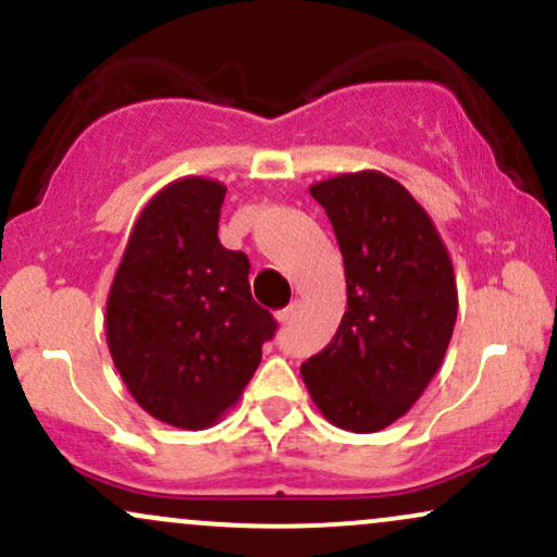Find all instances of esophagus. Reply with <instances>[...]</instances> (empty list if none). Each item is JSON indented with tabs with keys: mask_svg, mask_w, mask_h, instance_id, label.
Returning a JSON list of instances; mask_svg holds the SVG:
<instances>
[{
	"mask_svg": "<svg viewBox=\"0 0 557 557\" xmlns=\"http://www.w3.org/2000/svg\"><path fill=\"white\" fill-rule=\"evenodd\" d=\"M297 315H299V302H292L289 307H284V310L276 312L281 325H289L292 320H297Z\"/></svg>",
	"mask_w": 557,
	"mask_h": 557,
	"instance_id": "obj_1",
	"label": "esophagus"
}]
</instances>
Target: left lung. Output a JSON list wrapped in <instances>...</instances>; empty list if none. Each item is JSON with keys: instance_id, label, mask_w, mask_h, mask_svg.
<instances>
[{"instance_id": "left-lung-1", "label": "left lung", "mask_w": 557, "mask_h": 557, "mask_svg": "<svg viewBox=\"0 0 557 557\" xmlns=\"http://www.w3.org/2000/svg\"><path fill=\"white\" fill-rule=\"evenodd\" d=\"M310 195L336 232L349 307L333 342L302 362V381L331 424L377 433L441 370L459 312L454 263L428 211L391 176L338 174Z\"/></svg>"}]
</instances>
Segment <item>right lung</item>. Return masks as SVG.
<instances>
[{
  "instance_id": "add662e5",
  "label": "right lung",
  "mask_w": 557,
  "mask_h": 557,
  "mask_svg": "<svg viewBox=\"0 0 557 557\" xmlns=\"http://www.w3.org/2000/svg\"><path fill=\"white\" fill-rule=\"evenodd\" d=\"M226 187L166 185L137 215L107 299V344L133 398L159 422L206 430L239 401L276 333L250 294V260L219 242Z\"/></svg>"
}]
</instances>
